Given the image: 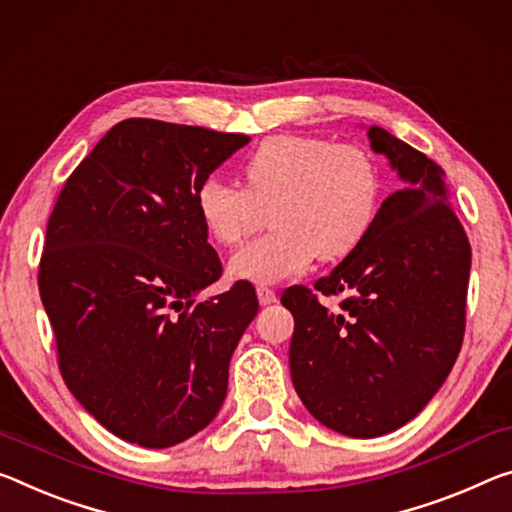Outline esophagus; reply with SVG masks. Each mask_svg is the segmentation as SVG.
Wrapping results in <instances>:
<instances>
[{
    "label": "esophagus",
    "instance_id": "34e87169",
    "mask_svg": "<svg viewBox=\"0 0 512 512\" xmlns=\"http://www.w3.org/2000/svg\"><path fill=\"white\" fill-rule=\"evenodd\" d=\"M257 298H259V303H262V305H271V303H275V300H278V294H275L271 287H257Z\"/></svg>",
    "mask_w": 512,
    "mask_h": 512
}]
</instances>
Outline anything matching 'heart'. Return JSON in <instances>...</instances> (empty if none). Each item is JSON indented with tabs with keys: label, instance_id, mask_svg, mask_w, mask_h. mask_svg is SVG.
<instances>
[{
	"label": "heart",
	"instance_id": "heart-1",
	"mask_svg": "<svg viewBox=\"0 0 512 512\" xmlns=\"http://www.w3.org/2000/svg\"><path fill=\"white\" fill-rule=\"evenodd\" d=\"M243 182L216 177L196 191L209 237L237 246L262 223L273 230L230 257L234 278L271 285L305 271L314 257L335 262L367 237L380 209L383 175L376 159L353 143L319 136H273L243 161Z\"/></svg>",
	"mask_w": 512,
	"mask_h": 512
}]
</instances>
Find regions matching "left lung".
<instances>
[{
	"label": "left lung",
	"mask_w": 512,
	"mask_h": 512,
	"mask_svg": "<svg viewBox=\"0 0 512 512\" xmlns=\"http://www.w3.org/2000/svg\"><path fill=\"white\" fill-rule=\"evenodd\" d=\"M369 139L401 189L314 291L296 285L280 298L294 314L289 369L300 401L348 437L396 431L442 387L465 337L472 266L444 170L383 127H369ZM316 290L347 298L328 311Z\"/></svg>",
	"instance_id": "8db88e82"
}]
</instances>
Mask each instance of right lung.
<instances>
[{"label":"right lung","instance_id":"right-lung-1","mask_svg":"<svg viewBox=\"0 0 512 512\" xmlns=\"http://www.w3.org/2000/svg\"><path fill=\"white\" fill-rule=\"evenodd\" d=\"M248 141L129 118L56 200L38 289L59 369L75 399L125 442L166 449L221 410L230 358L259 303L250 282L196 298L223 273L196 191Z\"/></svg>","mask_w":512,"mask_h":512}]
</instances>
